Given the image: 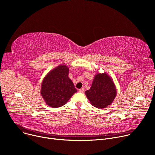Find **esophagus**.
Instances as JSON below:
<instances>
[{
    "instance_id": "esophagus-1",
    "label": "esophagus",
    "mask_w": 155,
    "mask_h": 155,
    "mask_svg": "<svg viewBox=\"0 0 155 155\" xmlns=\"http://www.w3.org/2000/svg\"><path fill=\"white\" fill-rule=\"evenodd\" d=\"M84 91H85L84 88V87H82V88L79 89V92H80V93H84Z\"/></svg>"
}]
</instances>
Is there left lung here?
I'll return each instance as SVG.
<instances>
[{
    "label": "left lung",
    "mask_w": 155,
    "mask_h": 155,
    "mask_svg": "<svg viewBox=\"0 0 155 155\" xmlns=\"http://www.w3.org/2000/svg\"><path fill=\"white\" fill-rule=\"evenodd\" d=\"M85 94L93 106L103 109L111 104L116 96L117 91L110 76L106 72H98L94 76L91 87Z\"/></svg>",
    "instance_id": "obj_1"
}]
</instances>
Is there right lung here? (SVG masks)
Masks as SVG:
<instances>
[{"mask_svg": "<svg viewBox=\"0 0 155 155\" xmlns=\"http://www.w3.org/2000/svg\"><path fill=\"white\" fill-rule=\"evenodd\" d=\"M68 66L61 64L50 71L42 80L41 94L47 105L57 108L64 105L78 91L69 78Z\"/></svg>", "mask_w": 155, "mask_h": 155, "instance_id": "obj_1", "label": "right lung"}]
</instances>
